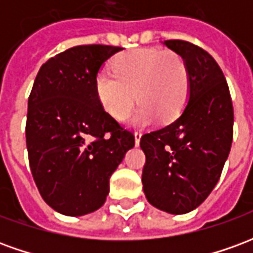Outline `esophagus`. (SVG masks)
Returning <instances> with one entry per match:
<instances>
[{"mask_svg": "<svg viewBox=\"0 0 253 253\" xmlns=\"http://www.w3.org/2000/svg\"><path fill=\"white\" fill-rule=\"evenodd\" d=\"M141 137H142V132H141V131L134 132V138H135V146H138V145H139Z\"/></svg>", "mask_w": 253, "mask_h": 253, "instance_id": "esophagus-1", "label": "esophagus"}]
</instances>
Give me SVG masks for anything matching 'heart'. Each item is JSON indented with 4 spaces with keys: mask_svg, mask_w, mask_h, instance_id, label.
Returning a JSON list of instances; mask_svg holds the SVG:
<instances>
[{
    "mask_svg": "<svg viewBox=\"0 0 253 253\" xmlns=\"http://www.w3.org/2000/svg\"><path fill=\"white\" fill-rule=\"evenodd\" d=\"M114 74L97 73L94 89L100 104L116 121L131 112L135 96L141 107L130 119L131 126H146L160 118L176 119L190 94V69L175 51L135 48L112 61Z\"/></svg>",
    "mask_w": 253,
    "mask_h": 253,
    "instance_id": "heart-1",
    "label": "heart"
}]
</instances>
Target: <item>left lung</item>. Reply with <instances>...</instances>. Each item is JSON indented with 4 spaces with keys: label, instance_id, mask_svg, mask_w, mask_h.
Wrapping results in <instances>:
<instances>
[{
    "label": "left lung",
    "instance_id": "1",
    "mask_svg": "<svg viewBox=\"0 0 253 253\" xmlns=\"http://www.w3.org/2000/svg\"><path fill=\"white\" fill-rule=\"evenodd\" d=\"M163 44L188 65L190 94L175 122L141 138L143 192L156 209L186 214L219 180L233 139V105L222 70L209 52L184 41Z\"/></svg>",
    "mask_w": 253,
    "mask_h": 253
}]
</instances>
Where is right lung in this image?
I'll list each match as a JSON object with an SVG mask.
<instances>
[{
	"mask_svg": "<svg viewBox=\"0 0 253 253\" xmlns=\"http://www.w3.org/2000/svg\"><path fill=\"white\" fill-rule=\"evenodd\" d=\"M122 47H72L43 63L28 99L27 149L34 180L55 211H96L134 135L100 104L94 80Z\"/></svg>",
	"mask_w": 253,
	"mask_h": 253,
	"instance_id": "1",
	"label": "right lung"
}]
</instances>
